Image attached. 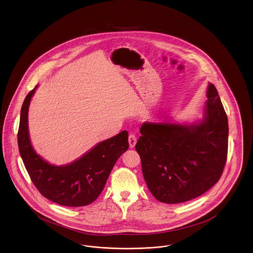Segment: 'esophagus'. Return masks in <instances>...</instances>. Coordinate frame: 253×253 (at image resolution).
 <instances>
[{
    "label": "esophagus",
    "instance_id": "34e87169",
    "mask_svg": "<svg viewBox=\"0 0 253 253\" xmlns=\"http://www.w3.org/2000/svg\"><path fill=\"white\" fill-rule=\"evenodd\" d=\"M135 143H136V137H135L134 134L131 133V134L129 135V145H130V148H131V149L134 148Z\"/></svg>",
    "mask_w": 253,
    "mask_h": 253
}]
</instances>
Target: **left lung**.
Segmentation results:
<instances>
[{
  "mask_svg": "<svg viewBox=\"0 0 253 253\" xmlns=\"http://www.w3.org/2000/svg\"><path fill=\"white\" fill-rule=\"evenodd\" d=\"M206 96L200 122L142 124L135 150L145 182L159 202H188L208 191L221 177L228 153V118L212 84H208Z\"/></svg>",
  "mask_w": 253,
  "mask_h": 253,
  "instance_id": "obj_1",
  "label": "left lung"
}]
</instances>
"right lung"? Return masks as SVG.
Listing matches in <instances>:
<instances>
[{
  "label": "right lung",
  "mask_w": 253,
  "mask_h": 253,
  "mask_svg": "<svg viewBox=\"0 0 253 253\" xmlns=\"http://www.w3.org/2000/svg\"><path fill=\"white\" fill-rule=\"evenodd\" d=\"M37 87L28 93L20 111L18 144L26 170L41 195L51 202L70 207L88 205L99 197L117 160L128 150V131L100 142L71 164L51 165L34 150L29 136L28 110Z\"/></svg>",
  "instance_id": "obj_1"
}]
</instances>
